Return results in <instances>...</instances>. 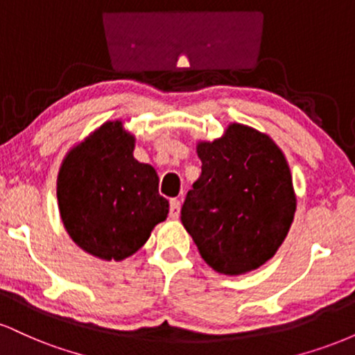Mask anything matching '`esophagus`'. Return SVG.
I'll use <instances>...</instances> for the list:
<instances>
[{"instance_id":"obj_1","label":"esophagus","mask_w":355,"mask_h":355,"mask_svg":"<svg viewBox=\"0 0 355 355\" xmlns=\"http://www.w3.org/2000/svg\"><path fill=\"white\" fill-rule=\"evenodd\" d=\"M178 217H180V200L172 198V200H170V218L177 220Z\"/></svg>"}]
</instances>
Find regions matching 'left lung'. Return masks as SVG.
I'll return each instance as SVG.
<instances>
[{"mask_svg": "<svg viewBox=\"0 0 355 355\" xmlns=\"http://www.w3.org/2000/svg\"><path fill=\"white\" fill-rule=\"evenodd\" d=\"M202 175L187 193L182 223L218 274L240 275L270 260L294 222L297 198L282 150L266 133L230 123L198 141Z\"/></svg>", "mask_w": 355, "mask_h": 355, "instance_id": "obj_1", "label": "left lung"}]
</instances>
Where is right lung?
I'll use <instances>...</instances> for the list:
<instances>
[{
  "label": "right lung",
  "mask_w": 355,
  "mask_h": 355,
  "mask_svg": "<svg viewBox=\"0 0 355 355\" xmlns=\"http://www.w3.org/2000/svg\"><path fill=\"white\" fill-rule=\"evenodd\" d=\"M135 137L107 121L73 146L61 164L56 195L73 242L101 260H123L168 215L158 175L133 157Z\"/></svg>",
  "instance_id": "1"
}]
</instances>
